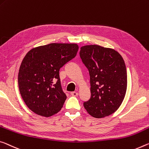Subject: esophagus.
<instances>
[{"instance_id": "obj_1", "label": "esophagus", "mask_w": 149, "mask_h": 149, "mask_svg": "<svg viewBox=\"0 0 149 149\" xmlns=\"http://www.w3.org/2000/svg\"><path fill=\"white\" fill-rule=\"evenodd\" d=\"M71 95H72V96H74V97H75V96H77L78 95V93H77V92H72V93H71Z\"/></svg>"}]
</instances>
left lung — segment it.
I'll return each instance as SVG.
<instances>
[{"instance_id": "obj_1", "label": "left lung", "mask_w": 149, "mask_h": 149, "mask_svg": "<svg viewBox=\"0 0 149 149\" xmlns=\"http://www.w3.org/2000/svg\"><path fill=\"white\" fill-rule=\"evenodd\" d=\"M79 56L90 76L91 97L84 103V107L93 117L109 116L120 107L126 93L123 59L115 49L98 45L82 46Z\"/></svg>"}]
</instances>
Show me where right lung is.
<instances>
[{
    "instance_id": "1",
    "label": "right lung",
    "mask_w": 149,
    "mask_h": 149,
    "mask_svg": "<svg viewBox=\"0 0 149 149\" xmlns=\"http://www.w3.org/2000/svg\"><path fill=\"white\" fill-rule=\"evenodd\" d=\"M76 44L52 43L33 48L24 58L18 75L20 95L28 107L37 115L50 117L63 107L60 69L76 56Z\"/></svg>"
}]
</instances>
